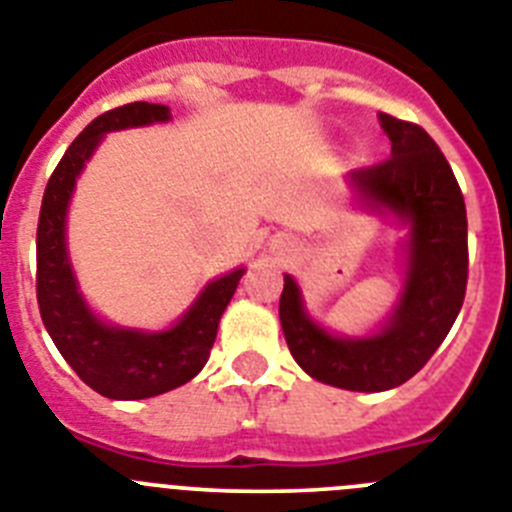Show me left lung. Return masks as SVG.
<instances>
[{"mask_svg": "<svg viewBox=\"0 0 512 512\" xmlns=\"http://www.w3.org/2000/svg\"><path fill=\"white\" fill-rule=\"evenodd\" d=\"M391 141L386 162L348 172L363 211L407 226L397 306L366 337L332 335L311 319L299 283L283 275L281 327L293 361L311 379L350 391H386L412 379L459 317L469 273L466 206L451 164L420 126L379 113Z\"/></svg>", "mask_w": 512, "mask_h": 512, "instance_id": "obj_1", "label": "left lung"}]
</instances>
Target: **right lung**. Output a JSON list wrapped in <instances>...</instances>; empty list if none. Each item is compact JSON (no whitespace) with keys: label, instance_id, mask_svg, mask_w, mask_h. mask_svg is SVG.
<instances>
[{"label":"right lung","instance_id":"obj_1","mask_svg":"<svg viewBox=\"0 0 512 512\" xmlns=\"http://www.w3.org/2000/svg\"><path fill=\"white\" fill-rule=\"evenodd\" d=\"M167 105L131 102L108 110L71 141L43 193L38 219V306L53 345L79 379L108 399H146L188 384L201 373L219 332L221 314L239 286L244 268L206 283L190 309L159 332L115 327L100 319L79 291L66 247V213L74 185L105 133L167 123Z\"/></svg>","mask_w":512,"mask_h":512}]
</instances>
